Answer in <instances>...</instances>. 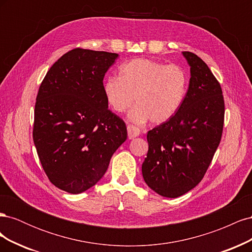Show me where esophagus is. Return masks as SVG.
Wrapping results in <instances>:
<instances>
[{"instance_id": "34e87169", "label": "esophagus", "mask_w": 252, "mask_h": 252, "mask_svg": "<svg viewBox=\"0 0 252 252\" xmlns=\"http://www.w3.org/2000/svg\"><path fill=\"white\" fill-rule=\"evenodd\" d=\"M127 131H128L129 139H133V138H135V136L140 135V133H141L140 129L138 127H135L134 125H130V124L127 126Z\"/></svg>"}]
</instances>
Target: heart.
I'll return each mask as SVG.
<instances>
[{
  "label": "heart",
  "instance_id": "1",
  "mask_svg": "<svg viewBox=\"0 0 252 252\" xmlns=\"http://www.w3.org/2000/svg\"><path fill=\"white\" fill-rule=\"evenodd\" d=\"M189 79L179 65L148 59H133L120 68V77L104 81L103 91L109 107L117 113L131 110L129 118L142 124L150 120L159 125L172 119L185 100Z\"/></svg>",
  "mask_w": 252,
  "mask_h": 252
}]
</instances>
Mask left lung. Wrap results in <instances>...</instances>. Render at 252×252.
<instances>
[{"instance_id":"1","label":"left lung","mask_w":252,"mask_h":252,"mask_svg":"<svg viewBox=\"0 0 252 252\" xmlns=\"http://www.w3.org/2000/svg\"><path fill=\"white\" fill-rule=\"evenodd\" d=\"M191 78L181 108L148 131L142 165L146 184L162 196L178 197L204 178L222 139L225 103L222 87L196 55L183 51Z\"/></svg>"}]
</instances>
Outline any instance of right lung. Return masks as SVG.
Wrapping results in <instances>:
<instances>
[{"label": "right lung", "instance_id": "add662e5", "mask_svg": "<svg viewBox=\"0 0 252 252\" xmlns=\"http://www.w3.org/2000/svg\"><path fill=\"white\" fill-rule=\"evenodd\" d=\"M118 53L74 48L53 64L34 106L33 142L56 187L81 193L95 185L127 139L125 122L108 109L106 71Z\"/></svg>", "mask_w": 252, "mask_h": 252}]
</instances>
